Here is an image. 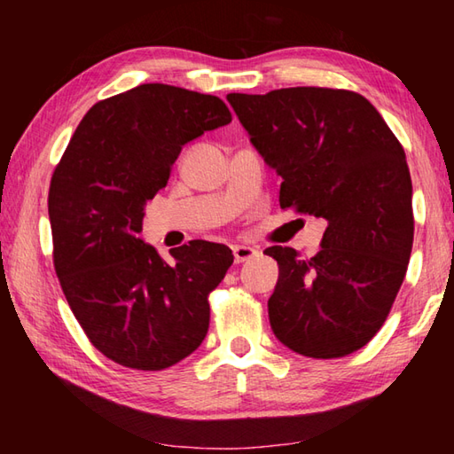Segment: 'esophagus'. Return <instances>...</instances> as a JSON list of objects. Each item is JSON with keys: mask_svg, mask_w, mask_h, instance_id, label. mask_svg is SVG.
Masks as SVG:
<instances>
[{"mask_svg": "<svg viewBox=\"0 0 454 454\" xmlns=\"http://www.w3.org/2000/svg\"><path fill=\"white\" fill-rule=\"evenodd\" d=\"M232 252H234V262L236 264L248 262V260L258 256V250L252 248V246H246V244H236L234 248H232Z\"/></svg>", "mask_w": 454, "mask_h": 454, "instance_id": "obj_1", "label": "esophagus"}]
</instances>
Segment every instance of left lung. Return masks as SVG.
I'll return each instance as SVG.
<instances>
[{
    "instance_id": "obj_1",
    "label": "left lung",
    "mask_w": 454,
    "mask_h": 454,
    "mask_svg": "<svg viewBox=\"0 0 454 454\" xmlns=\"http://www.w3.org/2000/svg\"><path fill=\"white\" fill-rule=\"evenodd\" d=\"M264 162L282 178L280 206L325 218L320 252L288 246L268 317L278 340L310 358L363 348L387 320L409 266L412 182L401 142L356 91L282 88L228 94Z\"/></svg>"
}]
</instances>
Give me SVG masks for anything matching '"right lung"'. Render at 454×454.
I'll return each mask as SVG.
<instances>
[{
  "instance_id": "1",
  "label": "right lung",
  "mask_w": 454,
  "mask_h": 454,
  "mask_svg": "<svg viewBox=\"0 0 454 454\" xmlns=\"http://www.w3.org/2000/svg\"><path fill=\"white\" fill-rule=\"evenodd\" d=\"M230 121L216 96L142 83L90 107L51 176L53 266L83 333L114 363L164 371L208 333V294L232 250L192 240L166 262L140 232L182 145Z\"/></svg>"
}]
</instances>
